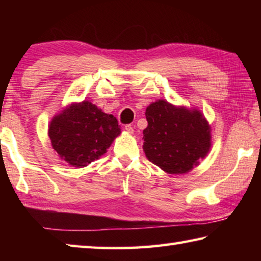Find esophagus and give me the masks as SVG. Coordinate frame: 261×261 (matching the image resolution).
I'll list each match as a JSON object with an SVG mask.
<instances>
[{"label":"esophagus","mask_w":261,"mask_h":261,"mask_svg":"<svg viewBox=\"0 0 261 261\" xmlns=\"http://www.w3.org/2000/svg\"><path fill=\"white\" fill-rule=\"evenodd\" d=\"M124 129H125V131L129 132V134H134V126H132L131 124H125Z\"/></svg>","instance_id":"obj_1"}]
</instances>
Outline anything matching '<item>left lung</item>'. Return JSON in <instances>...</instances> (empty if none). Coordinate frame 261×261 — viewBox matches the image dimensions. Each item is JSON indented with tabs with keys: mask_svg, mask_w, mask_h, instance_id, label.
<instances>
[{
	"mask_svg": "<svg viewBox=\"0 0 261 261\" xmlns=\"http://www.w3.org/2000/svg\"><path fill=\"white\" fill-rule=\"evenodd\" d=\"M144 152L168 174L188 173L211 148L210 126L198 110L177 108L165 100L146 109Z\"/></svg>",
	"mask_w": 261,
	"mask_h": 261,
	"instance_id": "left-lung-1",
	"label": "left lung"
}]
</instances>
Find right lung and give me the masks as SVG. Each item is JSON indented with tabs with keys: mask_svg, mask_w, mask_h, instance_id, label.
Segmentation results:
<instances>
[{
	"mask_svg": "<svg viewBox=\"0 0 261 261\" xmlns=\"http://www.w3.org/2000/svg\"><path fill=\"white\" fill-rule=\"evenodd\" d=\"M120 134L116 118L88 101L67 108L49 125L53 148L69 165L79 168L105 154Z\"/></svg>",
	"mask_w": 261,
	"mask_h": 261,
	"instance_id": "right-lung-1",
	"label": "right lung"
}]
</instances>
